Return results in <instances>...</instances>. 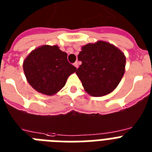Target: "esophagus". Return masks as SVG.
I'll return each instance as SVG.
<instances>
[{
	"instance_id": "esophagus-1",
	"label": "esophagus",
	"mask_w": 152,
	"mask_h": 152,
	"mask_svg": "<svg viewBox=\"0 0 152 152\" xmlns=\"http://www.w3.org/2000/svg\"><path fill=\"white\" fill-rule=\"evenodd\" d=\"M74 66H75V67H76V68H77V67H78V66H79V64H78V63H77V62L76 61L75 63V64H74Z\"/></svg>"
}]
</instances>
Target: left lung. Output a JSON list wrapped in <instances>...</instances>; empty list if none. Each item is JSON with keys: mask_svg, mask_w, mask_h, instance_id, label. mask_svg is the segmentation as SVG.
<instances>
[{"mask_svg": "<svg viewBox=\"0 0 152 152\" xmlns=\"http://www.w3.org/2000/svg\"><path fill=\"white\" fill-rule=\"evenodd\" d=\"M77 59L82 65L76 74L86 93L93 96L111 93L124 75V53L108 42L98 41L82 46Z\"/></svg>", "mask_w": 152, "mask_h": 152, "instance_id": "1", "label": "left lung"}]
</instances>
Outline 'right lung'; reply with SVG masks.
<instances>
[{
  "label": "right lung",
  "mask_w": 152,
  "mask_h": 152,
  "mask_svg": "<svg viewBox=\"0 0 152 152\" xmlns=\"http://www.w3.org/2000/svg\"><path fill=\"white\" fill-rule=\"evenodd\" d=\"M27 82L38 93L53 96L66 84L77 68L67 60V54L57 45H42L35 48L23 61Z\"/></svg>",
  "instance_id": "add662e5"
}]
</instances>
